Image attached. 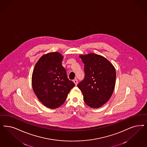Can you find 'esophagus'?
<instances>
[{
	"instance_id": "34e87169",
	"label": "esophagus",
	"mask_w": 147,
	"mask_h": 147,
	"mask_svg": "<svg viewBox=\"0 0 147 147\" xmlns=\"http://www.w3.org/2000/svg\"><path fill=\"white\" fill-rule=\"evenodd\" d=\"M73 82L74 83L76 84V85L78 84V80L76 79H75L74 80H73Z\"/></svg>"
}]
</instances>
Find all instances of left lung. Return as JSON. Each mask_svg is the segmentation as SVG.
I'll use <instances>...</instances> for the list:
<instances>
[{"instance_id":"obj_1","label":"left lung","mask_w":147,"mask_h":147,"mask_svg":"<svg viewBox=\"0 0 147 147\" xmlns=\"http://www.w3.org/2000/svg\"><path fill=\"white\" fill-rule=\"evenodd\" d=\"M84 63L85 78L78 84L88 107H102L111 98L116 84V70L106 58L91 53L79 56Z\"/></svg>"}]
</instances>
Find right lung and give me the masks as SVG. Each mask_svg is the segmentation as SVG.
Listing matches in <instances>:
<instances>
[{
    "label": "right lung",
    "instance_id": "right-lung-1",
    "mask_svg": "<svg viewBox=\"0 0 147 147\" xmlns=\"http://www.w3.org/2000/svg\"><path fill=\"white\" fill-rule=\"evenodd\" d=\"M63 57L58 52L42 56L35 66L32 86L40 101L46 107L56 109L66 100L75 84L69 80L62 66Z\"/></svg>",
    "mask_w": 147,
    "mask_h": 147
}]
</instances>
